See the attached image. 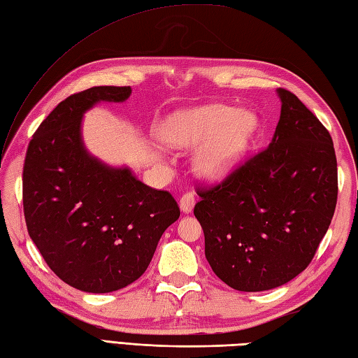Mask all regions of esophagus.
<instances>
[{"label":"esophagus","instance_id":"esophagus-1","mask_svg":"<svg viewBox=\"0 0 358 358\" xmlns=\"http://www.w3.org/2000/svg\"><path fill=\"white\" fill-rule=\"evenodd\" d=\"M195 206V195L192 192H186L180 198V209L185 213H190Z\"/></svg>","mask_w":358,"mask_h":358}]
</instances>
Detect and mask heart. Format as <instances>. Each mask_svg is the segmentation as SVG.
Returning <instances> with one entry per match:
<instances>
[{
  "instance_id": "1",
  "label": "heart",
  "mask_w": 358,
  "mask_h": 358,
  "mask_svg": "<svg viewBox=\"0 0 358 358\" xmlns=\"http://www.w3.org/2000/svg\"><path fill=\"white\" fill-rule=\"evenodd\" d=\"M256 129L257 119L252 111L212 105L173 115L162 136L177 148H192L209 139L196 154L195 168L206 180L220 181L243 160Z\"/></svg>"
}]
</instances>
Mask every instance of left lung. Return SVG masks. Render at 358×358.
<instances>
[{
    "label": "left lung",
    "mask_w": 358,
    "mask_h": 358,
    "mask_svg": "<svg viewBox=\"0 0 358 358\" xmlns=\"http://www.w3.org/2000/svg\"><path fill=\"white\" fill-rule=\"evenodd\" d=\"M271 143L218 185L198 187L194 215L213 273L239 292H265L308 267L337 204V160L328 129L279 88Z\"/></svg>",
    "instance_id": "8db88e82"
}]
</instances>
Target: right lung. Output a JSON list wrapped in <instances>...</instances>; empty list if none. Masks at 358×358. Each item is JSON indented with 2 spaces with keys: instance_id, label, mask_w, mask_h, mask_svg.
Segmentation results:
<instances>
[{
  "instance_id": "1",
  "label": "right lung",
  "mask_w": 358,
  "mask_h": 358,
  "mask_svg": "<svg viewBox=\"0 0 358 358\" xmlns=\"http://www.w3.org/2000/svg\"><path fill=\"white\" fill-rule=\"evenodd\" d=\"M131 87L71 94L33 134L22 171L29 235L57 278L80 292L110 293L137 280L180 207L168 190L91 157L82 115L101 101L123 102Z\"/></svg>"
}]
</instances>
